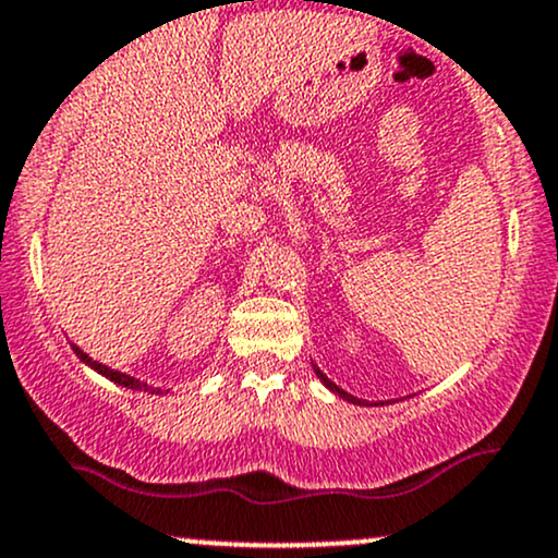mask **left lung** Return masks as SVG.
<instances>
[{"label":"left lung","mask_w":558,"mask_h":558,"mask_svg":"<svg viewBox=\"0 0 558 558\" xmlns=\"http://www.w3.org/2000/svg\"><path fill=\"white\" fill-rule=\"evenodd\" d=\"M315 373H317V377H319V380H323V383H325V386H328L330 390H336V393H338V396H341V399H345V401H351V403H362L360 399H354V396H349V393H345V390H341V388H338V386H336V383H330V380H328V377H325L323 373H319V369H317V367H315Z\"/></svg>","instance_id":"8db88e82"}]
</instances>
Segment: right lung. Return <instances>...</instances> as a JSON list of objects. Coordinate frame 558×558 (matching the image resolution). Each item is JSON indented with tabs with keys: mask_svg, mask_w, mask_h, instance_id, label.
Listing matches in <instances>:
<instances>
[{
	"mask_svg": "<svg viewBox=\"0 0 558 558\" xmlns=\"http://www.w3.org/2000/svg\"><path fill=\"white\" fill-rule=\"evenodd\" d=\"M73 349H75V354H78L81 360L88 364V367H94L96 373H101V375H105V377H110V380H112V383H118V386H125V388H133V390H141V388H144V390H151L149 386H146V383L136 380V377H131V375H125V373H118V369H110V367H105V364L94 362L92 356H86V354H83V351L78 349V345H73Z\"/></svg>",
	"mask_w": 558,
	"mask_h": 558,
	"instance_id": "1",
	"label": "right lung"
}]
</instances>
